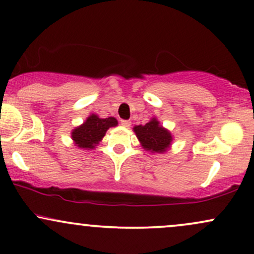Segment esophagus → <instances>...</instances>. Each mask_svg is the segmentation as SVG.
I'll use <instances>...</instances> for the list:
<instances>
[{
	"label": "esophagus",
	"instance_id": "esophagus-1",
	"mask_svg": "<svg viewBox=\"0 0 254 254\" xmlns=\"http://www.w3.org/2000/svg\"><path fill=\"white\" fill-rule=\"evenodd\" d=\"M121 124L123 125V127H129L130 125H131V122L130 121H127V119H122Z\"/></svg>",
	"mask_w": 254,
	"mask_h": 254
}]
</instances>
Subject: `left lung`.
Masks as SVG:
<instances>
[{
  "label": "left lung",
  "mask_w": 254,
  "mask_h": 254,
  "mask_svg": "<svg viewBox=\"0 0 254 254\" xmlns=\"http://www.w3.org/2000/svg\"><path fill=\"white\" fill-rule=\"evenodd\" d=\"M137 138L145 150L154 153H164L170 147L172 136L170 131L160 127L159 122L153 118L145 125H137L133 127Z\"/></svg>",
  "instance_id": "8db88e82"
}]
</instances>
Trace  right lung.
I'll list each match as a JSON object with an SVG mask.
<instances>
[{"label":"right lung","instance_id":"right-lung-1","mask_svg":"<svg viewBox=\"0 0 254 254\" xmlns=\"http://www.w3.org/2000/svg\"><path fill=\"white\" fill-rule=\"evenodd\" d=\"M117 124V119L113 117L99 118L98 116L92 115L81 127L72 130L71 137L77 147L93 149L94 145L101 141L107 129L111 127H116Z\"/></svg>","mask_w":254,"mask_h":254}]
</instances>
